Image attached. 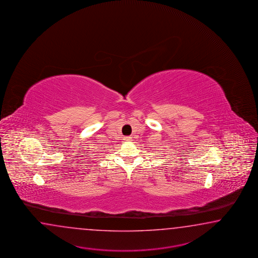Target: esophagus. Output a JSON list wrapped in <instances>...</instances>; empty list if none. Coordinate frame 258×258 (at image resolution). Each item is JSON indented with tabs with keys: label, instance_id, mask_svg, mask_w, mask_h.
Returning a JSON list of instances; mask_svg holds the SVG:
<instances>
[{
	"label": "esophagus",
	"instance_id": "34e87169",
	"mask_svg": "<svg viewBox=\"0 0 258 258\" xmlns=\"http://www.w3.org/2000/svg\"><path fill=\"white\" fill-rule=\"evenodd\" d=\"M124 140H125V141H131L132 137H125L124 138Z\"/></svg>",
	"mask_w": 258,
	"mask_h": 258
}]
</instances>
